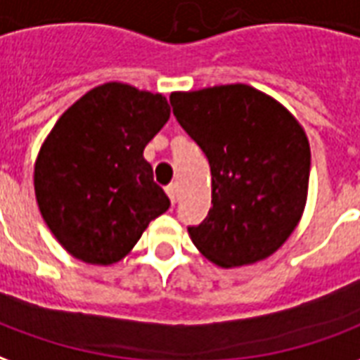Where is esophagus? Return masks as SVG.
I'll return each mask as SVG.
<instances>
[{
  "label": "esophagus",
  "instance_id": "esophagus-1",
  "mask_svg": "<svg viewBox=\"0 0 360 360\" xmlns=\"http://www.w3.org/2000/svg\"><path fill=\"white\" fill-rule=\"evenodd\" d=\"M167 193H169V198L172 199V203H176L178 195H180V188H178V184L172 182L170 186H167Z\"/></svg>",
  "mask_w": 360,
  "mask_h": 360
}]
</instances>
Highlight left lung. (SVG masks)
Segmentation results:
<instances>
[{"instance_id": "obj_1", "label": "left lung", "mask_w": 360, "mask_h": 360, "mask_svg": "<svg viewBox=\"0 0 360 360\" xmlns=\"http://www.w3.org/2000/svg\"><path fill=\"white\" fill-rule=\"evenodd\" d=\"M170 103L211 165L212 205L188 228L193 245L222 269L269 259L305 211L311 148L303 126L248 84L172 91Z\"/></svg>"}]
</instances>
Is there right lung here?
I'll return each mask as SVG.
<instances>
[{
    "label": "right lung",
    "mask_w": 360,
    "mask_h": 360,
    "mask_svg": "<svg viewBox=\"0 0 360 360\" xmlns=\"http://www.w3.org/2000/svg\"><path fill=\"white\" fill-rule=\"evenodd\" d=\"M170 119L167 97L107 82L55 122L34 162V193L61 248L78 261H122L170 199L143 149Z\"/></svg>",
    "instance_id": "add662e5"
}]
</instances>
